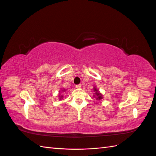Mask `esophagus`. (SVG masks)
<instances>
[{
  "label": "esophagus",
  "instance_id": "esophagus-1",
  "mask_svg": "<svg viewBox=\"0 0 156 156\" xmlns=\"http://www.w3.org/2000/svg\"><path fill=\"white\" fill-rule=\"evenodd\" d=\"M81 84H78V85H76V88H81Z\"/></svg>",
  "mask_w": 156,
  "mask_h": 156
}]
</instances>
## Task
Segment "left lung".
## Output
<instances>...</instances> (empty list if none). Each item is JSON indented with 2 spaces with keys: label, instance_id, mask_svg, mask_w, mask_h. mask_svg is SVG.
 Returning <instances> with one entry per match:
<instances>
[{
  "label": "left lung",
  "instance_id": "obj_1",
  "mask_svg": "<svg viewBox=\"0 0 156 156\" xmlns=\"http://www.w3.org/2000/svg\"><path fill=\"white\" fill-rule=\"evenodd\" d=\"M93 90H94V97L96 98V100H97V101L102 100V99L103 98V96H102L101 92H99V90L97 88V87H94L93 88Z\"/></svg>",
  "mask_w": 156,
  "mask_h": 156
}]
</instances>
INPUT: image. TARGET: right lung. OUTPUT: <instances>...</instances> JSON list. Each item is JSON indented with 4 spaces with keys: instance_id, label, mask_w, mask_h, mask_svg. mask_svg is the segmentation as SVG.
Returning a JSON list of instances; mask_svg holds the SVG:
<instances>
[{
    "instance_id": "right-lung-1",
    "label": "right lung",
    "mask_w": 156,
    "mask_h": 156,
    "mask_svg": "<svg viewBox=\"0 0 156 156\" xmlns=\"http://www.w3.org/2000/svg\"><path fill=\"white\" fill-rule=\"evenodd\" d=\"M62 92H65L66 90V89H62V90H61ZM59 92H60V91H59ZM59 94H60V92H59ZM58 97H59V100H62V99L63 98H64V97H63V95H59L58 96Z\"/></svg>"
}]
</instances>
